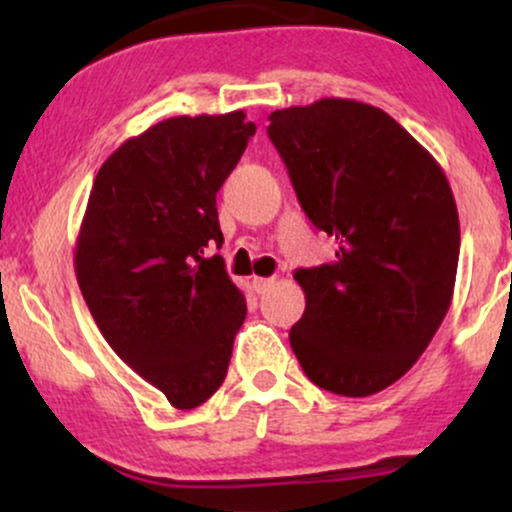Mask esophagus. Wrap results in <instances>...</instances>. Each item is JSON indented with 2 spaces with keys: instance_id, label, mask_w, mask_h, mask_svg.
I'll use <instances>...</instances> for the list:
<instances>
[{
  "instance_id": "obj_1",
  "label": "esophagus",
  "mask_w": 512,
  "mask_h": 512,
  "mask_svg": "<svg viewBox=\"0 0 512 512\" xmlns=\"http://www.w3.org/2000/svg\"><path fill=\"white\" fill-rule=\"evenodd\" d=\"M272 286H274V279H264V276H255V279H252V289L257 293H264L267 289H272Z\"/></svg>"
}]
</instances>
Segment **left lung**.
Masks as SVG:
<instances>
[{"label": "left lung", "mask_w": 512, "mask_h": 512, "mask_svg": "<svg viewBox=\"0 0 512 512\" xmlns=\"http://www.w3.org/2000/svg\"><path fill=\"white\" fill-rule=\"evenodd\" d=\"M269 139L337 262L296 269L305 313L289 339L322 390L397 383L448 313L460 219L443 168L385 110L349 98L274 110Z\"/></svg>", "instance_id": "left-lung-1"}]
</instances>
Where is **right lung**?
<instances>
[{
  "mask_svg": "<svg viewBox=\"0 0 512 512\" xmlns=\"http://www.w3.org/2000/svg\"><path fill=\"white\" fill-rule=\"evenodd\" d=\"M255 125L243 110L170 117L98 170L74 250L81 296L105 342L175 409L219 390L248 308L221 255L216 192Z\"/></svg>",
  "mask_w": 512,
  "mask_h": 512,
  "instance_id": "obj_1",
  "label": "right lung"
}]
</instances>
